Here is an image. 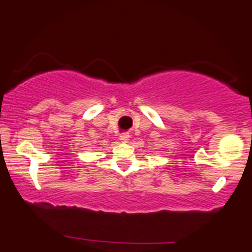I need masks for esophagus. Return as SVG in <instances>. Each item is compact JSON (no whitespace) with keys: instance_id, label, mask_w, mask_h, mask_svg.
I'll return each mask as SVG.
<instances>
[{"instance_id":"1","label":"esophagus","mask_w":252,"mask_h":252,"mask_svg":"<svg viewBox=\"0 0 252 252\" xmlns=\"http://www.w3.org/2000/svg\"><path fill=\"white\" fill-rule=\"evenodd\" d=\"M129 138H130V135L128 132H123V134L120 135V140L122 141V142H128Z\"/></svg>"}]
</instances>
